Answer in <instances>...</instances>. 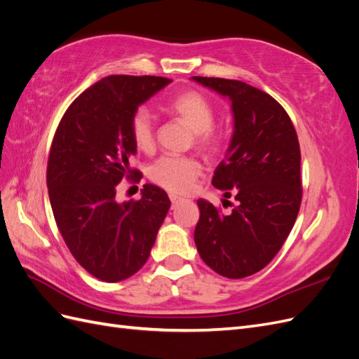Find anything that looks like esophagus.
<instances>
[{
    "mask_svg": "<svg viewBox=\"0 0 359 359\" xmlns=\"http://www.w3.org/2000/svg\"><path fill=\"white\" fill-rule=\"evenodd\" d=\"M170 202H172V208H177V206L180 205V203H182V202H186L184 199H181V198H177V196H170Z\"/></svg>",
    "mask_w": 359,
    "mask_h": 359,
    "instance_id": "1",
    "label": "esophagus"
}]
</instances>
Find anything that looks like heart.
Listing matches in <instances>:
<instances>
[{
	"mask_svg": "<svg viewBox=\"0 0 359 359\" xmlns=\"http://www.w3.org/2000/svg\"><path fill=\"white\" fill-rule=\"evenodd\" d=\"M169 111L186 123L194 133V145L202 153L214 154L219 151L222 137L212 128L215 114L212 104L196 91H189L178 95L169 104ZM130 133L135 145L149 151L156 139V119L145 107H139L130 119ZM201 163L193 157L161 156L148 169V177L157 186L172 193H187L194 181L201 175Z\"/></svg>",
	"mask_w": 359,
	"mask_h": 359,
	"instance_id": "obj_1",
	"label": "heart"
}]
</instances>
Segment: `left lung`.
Here are the masks:
<instances>
[{"instance_id": "1", "label": "left lung", "mask_w": 359, "mask_h": 359, "mask_svg": "<svg viewBox=\"0 0 359 359\" xmlns=\"http://www.w3.org/2000/svg\"><path fill=\"white\" fill-rule=\"evenodd\" d=\"M191 79L231 100L233 133L212 186L238 201L231 214H222L199 199L194 243L217 274L244 278L274 259L295 224L302 198L298 136L269 94L241 81Z\"/></svg>"}]
</instances>
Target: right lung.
Segmentation results:
<instances>
[{
  "mask_svg": "<svg viewBox=\"0 0 359 359\" xmlns=\"http://www.w3.org/2000/svg\"><path fill=\"white\" fill-rule=\"evenodd\" d=\"M170 79L107 76L85 90L61 118L48 160L53 217L70 253L91 276L115 283L145 265L170 208L165 190L145 184L139 201H116L136 145L130 119Z\"/></svg>",
  "mask_w": 359,
  "mask_h": 359,
  "instance_id": "1",
  "label": "right lung"
}]
</instances>
